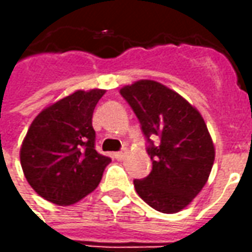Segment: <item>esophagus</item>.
I'll list each match as a JSON object with an SVG mask.
<instances>
[{
	"label": "esophagus",
	"instance_id": "34e87169",
	"mask_svg": "<svg viewBox=\"0 0 252 252\" xmlns=\"http://www.w3.org/2000/svg\"><path fill=\"white\" fill-rule=\"evenodd\" d=\"M126 157V151H119V153H115V158L117 160H123Z\"/></svg>",
	"mask_w": 252,
	"mask_h": 252
}]
</instances>
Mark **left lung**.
I'll use <instances>...</instances> for the list:
<instances>
[{
    "instance_id": "8db88e82",
    "label": "left lung",
    "mask_w": 252,
    "mask_h": 252,
    "mask_svg": "<svg viewBox=\"0 0 252 252\" xmlns=\"http://www.w3.org/2000/svg\"><path fill=\"white\" fill-rule=\"evenodd\" d=\"M139 119L153 160L151 173L135 180L140 198L155 211L177 213L205 186L215 146L200 112L157 81L142 79L120 89ZM158 143L153 144V139Z\"/></svg>"
}]
</instances>
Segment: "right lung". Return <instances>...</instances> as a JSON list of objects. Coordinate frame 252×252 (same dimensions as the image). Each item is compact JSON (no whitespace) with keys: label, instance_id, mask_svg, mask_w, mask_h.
<instances>
[{"label":"right lung","instance_id":"1","mask_svg":"<svg viewBox=\"0 0 252 252\" xmlns=\"http://www.w3.org/2000/svg\"><path fill=\"white\" fill-rule=\"evenodd\" d=\"M105 90H77L43 109L20 150L28 184L44 200L71 205L90 194L110 158L95 151L93 112Z\"/></svg>","mask_w":252,"mask_h":252}]
</instances>
